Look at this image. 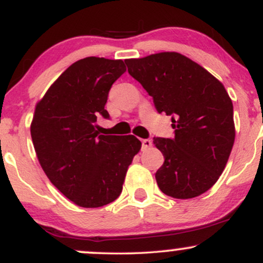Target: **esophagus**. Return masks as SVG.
I'll return each mask as SVG.
<instances>
[{
  "instance_id": "34e87169",
  "label": "esophagus",
  "mask_w": 263,
  "mask_h": 263,
  "mask_svg": "<svg viewBox=\"0 0 263 263\" xmlns=\"http://www.w3.org/2000/svg\"><path fill=\"white\" fill-rule=\"evenodd\" d=\"M152 146V141L148 140V138H146V140H142V149H147L149 148V147Z\"/></svg>"
}]
</instances>
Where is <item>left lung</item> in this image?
Returning a JSON list of instances; mask_svg holds the SVG:
<instances>
[{
  "instance_id": "8db88e82",
  "label": "left lung",
  "mask_w": 263,
  "mask_h": 263,
  "mask_svg": "<svg viewBox=\"0 0 263 263\" xmlns=\"http://www.w3.org/2000/svg\"><path fill=\"white\" fill-rule=\"evenodd\" d=\"M128 73L172 116L173 138H153L164 156L156 173L159 189L177 199L199 197L221 176L235 141L234 107L224 85L180 53L126 59Z\"/></svg>"
}]
</instances>
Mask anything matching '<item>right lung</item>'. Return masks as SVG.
Returning a JSON list of instances; mask_svg holds the SVG:
<instances>
[{"label": "right lung", "instance_id": "1", "mask_svg": "<svg viewBox=\"0 0 263 263\" xmlns=\"http://www.w3.org/2000/svg\"><path fill=\"white\" fill-rule=\"evenodd\" d=\"M126 71L121 59L87 57L71 64L35 105L31 136L52 184L83 208H100L120 197L128 165L140 152L134 135H99L95 122L112 84Z\"/></svg>", "mask_w": 263, "mask_h": 263}]
</instances>
